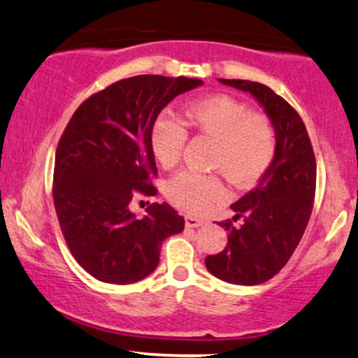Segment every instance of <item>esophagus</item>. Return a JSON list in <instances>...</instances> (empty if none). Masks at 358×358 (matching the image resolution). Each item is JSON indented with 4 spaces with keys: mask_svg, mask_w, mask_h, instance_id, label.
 I'll use <instances>...</instances> for the list:
<instances>
[{
    "mask_svg": "<svg viewBox=\"0 0 358 358\" xmlns=\"http://www.w3.org/2000/svg\"><path fill=\"white\" fill-rule=\"evenodd\" d=\"M205 220L203 218H196V217H192V215H187L185 217V225H187L188 228H198L201 225H205Z\"/></svg>",
    "mask_w": 358,
    "mask_h": 358,
    "instance_id": "1",
    "label": "esophagus"
}]
</instances>
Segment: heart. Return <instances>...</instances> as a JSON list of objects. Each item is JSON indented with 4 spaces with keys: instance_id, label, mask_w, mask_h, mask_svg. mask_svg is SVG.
Returning <instances> with one entry per match:
<instances>
[{
    "instance_id": "obj_1",
    "label": "heart",
    "mask_w": 358,
    "mask_h": 358,
    "mask_svg": "<svg viewBox=\"0 0 358 358\" xmlns=\"http://www.w3.org/2000/svg\"><path fill=\"white\" fill-rule=\"evenodd\" d=\"M193 130L217 143L212 168L228 182L247 187L258 182L273 160L275 130L262 115H253L242 101L227 94H215L192 103L185 111ZM152 150L162 166H173L182 155L187 131L176 120L160 116L152 127ZM227 192L217 176L182 171L166 185V196L178 208L205 213L225 198Z\"/></svg>"
}]
</instances>
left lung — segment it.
<instances>
[{
    "mask_svg": "<svg viewBox=\"0 0 358 358\" xmlns=\"http://www.w3.org/2000/svg\"><path fill=\"white\" fill-rule=\"evenodd\" d=\"M218 81L252 94L272 123L277 146L257 187L230 206L234 220L243 217L242 227L220 223L228 243L205 265L223 282L258 285L285 266L302 240L315 196V155L302 118L273 90L248 80Z\"/></svg>",
    "mask_w": 358,
    "mask_h": 358,
    "instance_id": "1",
    "label": "left lung"
}]
</instances>
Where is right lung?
Here are the masks:
<instances>
[{
	"mask_svg": "<svg viewBox=\"0 0 358 358\" xmlns=\"http://www.w3.org/2000/svg\"><path fill=\"white\" fill-rule=\"evenodd\" d=\"M196 78L138 75L90 96L71 116L55 157L53 200L73 257L92 277L127 285L148 277L163 240L185 220L168 203H152L143 218L130 210L133 192L155 195L152 127Z\"/></svg>",
	"mask_w": 358,
	"mask_h": 358,
	"instance_id": "add662e5",
	"label": "right lung"
}]
</instances>
